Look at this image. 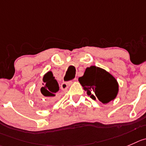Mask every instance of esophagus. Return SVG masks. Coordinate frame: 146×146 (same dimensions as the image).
<instances>
[{
    "label": "esophagus",
    "instance_id": "obj_1",
    "mask_svg": "<svg viewBox=\"0 0 146 146\" xmlns=\"http://www.w3.org/2000/svg\"><path fill=\"white\" fill-rule=\"evenodd\" d=\"M74 80H77V79H74ZM71 84H72V81L67 82H63L61 84V88H62V90H66Z\"/></svg>",
    "mask_w": 146,
    "mask_h": 146
}]
</instances>
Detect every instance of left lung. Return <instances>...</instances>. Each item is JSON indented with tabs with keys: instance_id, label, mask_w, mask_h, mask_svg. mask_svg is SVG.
I'll use <instances>...</instances> for the list:
<instances>
[{
	"instance_id": "left-lung-1",
	"label": "left lung",
	"mask_w": 146,
	"mask_h": 146,
	"mask_svg": "<svg viewBox=\"0 0 146 146\" xmlns=\"http://www.w3.org/2000/svg\"><path fill=\"white\" fill-rule=\"evenodd\" d=\"M79 82L92 99L98 98L103 104L113 100L118 92V84L115 77L95 66L87 67Z\"/></svg>"
}]
</instances>
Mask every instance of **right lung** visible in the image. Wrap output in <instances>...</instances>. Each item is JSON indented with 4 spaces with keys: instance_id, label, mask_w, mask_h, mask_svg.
Segmentation results:
<instances>
[{
    "instance_id": "obj_1",
    "label": "right lung",
    "mask_w": 146,
    "mask_h": 146,
    "mask_svg": "<svg viewBox=\"0 0 146 146\" xmlns=\"http://www.w3.org/2000/svg\"><path fill=\"white\" fill-rule=\"evenodd\" d=\"M43 86L41 88V93L43 98L45 99L46 104L54 102L57 100V92L59 90L57 81L53 77L51 72H48L43 78ZM41 103L44 105V101L41 100Z\"/></svg>"
}]
</instances>
